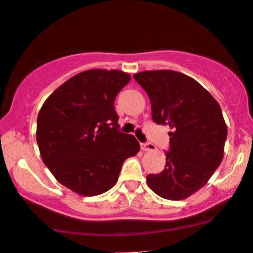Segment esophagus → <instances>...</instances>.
<instances>
[{"mask_svg": "<svg viewBox=\"0 0 253 253\" xmlns=\"http://www.w3.org/2000/svg\"><path fill=\"white\" fill-rule=\"evenodd\" d=\"M140 149L143 150V151H152V150L156 149V146L151 143H143L140 144Z\"/></svg>", "mask_w": 253, "mask_h": 253, "instance_id": "obj_1", "label": "esophagus"}]
</instances>
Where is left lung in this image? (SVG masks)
Here are the masks:
<instances>
[{
    "label": "left lung",
    "instance_id": "left-lung-1",
    "mask_svg": "<svg viewBox=\"0 0 253 253\" xmlns=\"http://www.w3.org/2000/svg\"><path fill=\"white\" fill-rule=\"evenodd\" d=\"M133 78L148 93L152 120L170 128L166 167L160 174H149L146 182L162 198H188L209 181L223 158L227 125L220 104L180 72L144 71Z\"/></svg>",
    "mask_w": 253,
    "mask_h": 253
}]
</instances>
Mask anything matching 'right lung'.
Segmentation results:
<instances>
[{
    "label": "right lung",
    "instance_id": "1",
    "mask_svg": "<svg viewBox=\"0 0 253 253\" xmlns=\"http://www.w3.org/2000/svg\"><path fill=\"white\" fill-rule=\"evenodd\" d=\"M131 80L119 69H88L59 86L37 118L41 157L55 179L80 196L107 192L118 181L125 160L140 145L119 131L116 95Z\"/></svg>",
    "mask_w": 253,
    "mask_h": 253
}]
</instances>
